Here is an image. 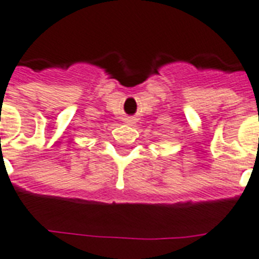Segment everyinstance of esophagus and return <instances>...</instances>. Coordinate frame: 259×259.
I'll return each mask as SVG.
<instances>
[{"mask_svg": "<svg viewBox=\"0 0 259 259\" xmlns=\"http://www.w3.org/2000/svg\"><path fill=\"white\" fill-rule=\"evenodd\" d=\"M132 121H134V120H128V123H132Z\"/></svg>", "mask_w": 259, "mask_h": 259, "instance_id": "esophagus-1", "label": "esophagus"}]
</instances>
